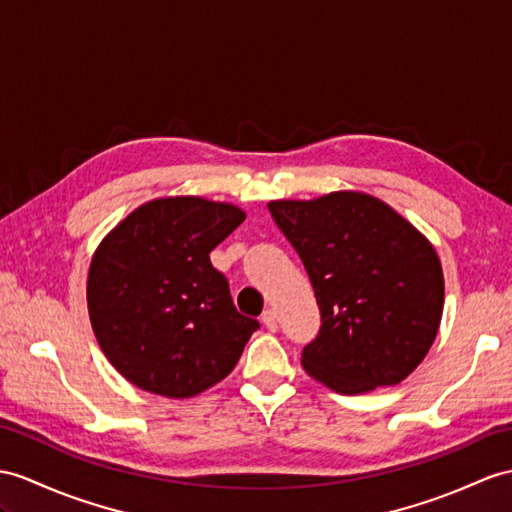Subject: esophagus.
I'll use <instances>...</instances> for the list:
<instances>
[{
    "instance_id": "1",
    "label": "esophagus",
    "mask_w": 512,
    "mask_h": 512,
    "mask_svg": "<svg viewBox=\"0 0 512 512\" xmlns=\"http://www.w3.org/2000/svg\"><path fill=\"white\" fill-rule=\"evenodd\" d=\"M260 319H263L267 330H271V332L278 330V315H276V310H273V308H267Z\"/></svg>"
}]
</instances>
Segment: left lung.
Instances as JSON below:
<instances>
[{
  "label": "left lung",
  "instance_id": "left-lung-1",
  "mask_svg": "<svg viewBox=\"0 0 512 512\" xmlns=\"http://www.w3.org/2000/svg\"><path fill=\"white\" fill-rule=\"evenodd\" d=\"M267 206L302 258L321 313L317 339L302 352L308 376L343 395L408 378L441 326L445 284L434 245L367 193Z\"/></svg>",
  "mask_w": 512,
  "mask_h": 512
}]
</instances>
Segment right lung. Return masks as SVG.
<instances>
[{
    "mask_svg": "<svg viewBox=\"0 0 512 512\" xmlns=\"http://www.w3.org/2000/svg\"><path fill=\"white\" fill-rule=\"evenodd\" d=\"M245 221L195 195L145 202L91 258L86 304L102 352L139 389L184 400L239 363L258 321L234 308L210 252Z\"/></svg>",
    "mask_w": 512,
    "mask_h": 512,
    "instance_id": "obj_1",
    "label": "right lung"
}]
</instances>
